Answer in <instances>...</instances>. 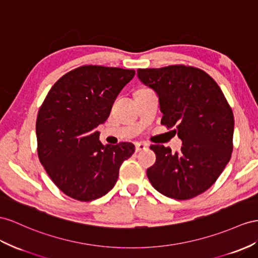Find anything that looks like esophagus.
Returning a JSON list of instances; mask_svg holds the SVG:
<instances>
[{
	"instance_id": "obj_1",
	"label": "esophagus",
	"mask_w": 258,
	"mask_h": 258,
	"mask_svg": "<svg viewBox=\"0 0 258 258\" xmlns=\"http://www.w3.org/2000/svg\"><path fill=\"white\" fill-rule=\"evenodd\" d=\"M148 148V145L146 144H143V143H136L135 144V150L136 153H138V151H142V150H145Z\"/></svg>"
}]
</instances>
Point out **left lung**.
Here are the masks:
<instances>
[{
    "label": "left lung",
    "instance_id": "1",
    "mask_svg": "<svg viewBox=\"0 0 258 258\" xmlns=\"http://www.w3.org/2000/svg\"><path fill=\"white\" fill-rule=\"evenodd\" d=\"M137 76L156 92L161 123L175 126L183 145L175 154L163 145L150 146L157 156L147 170L151 185L181 201L204 193L226 168L233 149V113L220 87L207 73L185 65L138 69Z\"/></svg>",
    "mask_w": 258,
    "mask_h": 258
}]
</instances>
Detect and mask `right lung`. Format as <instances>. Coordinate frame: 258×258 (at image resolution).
Instances as JSON below:
<instances>
[{
    "label": "right lung",
    "instance_id": "right-lung-1",
    "mask_svg": "<svg viewBox=\"0 0 258 258\" xmlns=\"http://www.w3.org/2000/svg\"><path fill=\"white\" fill-rule=\"evenodd\" d=\"M134 75V70L81 66L58 79L39 109V160L55 185L74 200L90 202L107 194L123 161L134 154L132 143L103 145L96 131Z\"/></svg>",
    "mask_w": 258,
    "mask_h": 258
}]
</instances>
